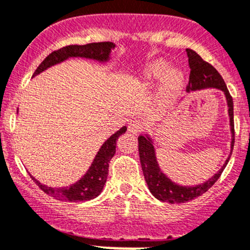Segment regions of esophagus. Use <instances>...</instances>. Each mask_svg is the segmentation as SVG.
I'll list each match as a JSON object with an SVG mask.
<instances>
[{"label": "esophagus", "mask_w": 250, "mask_h": 250, "mask_svg": "<svg viewBox=\"0 0 250 250\" xmlns=\"http://www.w3.org/2000/svg\"><path fill=\"white\" fill-rule=\"evenodd\" d=\"M144 125L143 123L140 122V121L135 120V121H130L129 122V125H128V130H129L130 133L133 134H139L143 130Z\"/></svg>", "instance_id": "obj_1"}]
</instances>
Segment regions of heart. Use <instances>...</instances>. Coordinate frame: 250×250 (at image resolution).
<instances>
[{"instance_id": "obj_1", "label": "heart", "mask_w": 250, "mask_h": 250, "mask_svg": "<svg viewBox=\"0 0 250 250\" xmlns=\"http://www.w3.org/2000/svg\"><path fill=\"white\" fill-rule=\"evenodd\" d=\"M170 63L158 59L147 63L130 77V83L134 85L144 83L151 85L159 80L156 93V103L167 106L172 103L185 86V73L177 67L169 68Z\"/></svg>"}]
</instances>
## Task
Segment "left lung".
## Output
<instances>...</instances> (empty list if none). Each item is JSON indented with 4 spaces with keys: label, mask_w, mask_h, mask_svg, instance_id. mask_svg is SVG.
Returning a JSON list of instances; mask_svg holds the SVG:
<instances>
[{
    "label": "left lung",
    "mask_w": 250,
    "mask_h": 250,
    "mask_svg": "<svg viewBox=\"0 0 250 250\" xmlns=\"http://www.w3.org/2000/svg\"><path fill=\"white\" fill-rule=\"evenodd\" d=\"M189 68H190V75H189V83L187 86V92L199 91L204 88H217L224 93L228 104V114L230 117V130H231V151L232 153L233 144H235V128H233V102L232 97L230 96L229 90L225 85L224 80L220 77L217 69L209 63L201 59L194 50L187 49ZM139 140V156H140L141 167H143L144 177L147 183L149 191L152 195L160 201H167L170 204H181L198 198L206 193L212 186L217 182L222 172L224 171L230 156L225 160L223 167L209 178L206 182L196 186H181L170 180L160 169L158 160L156 156V148H154L153 139L149 134L140 135Z\"/></svg>",
    "instance_id": "1"
}]
</instances>
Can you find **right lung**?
I'll return each instance as SVG.
<instances>
[{"label": "right lung", "instance_id": "obj_1", "mask_svg": "<svg viewBox=\"0 0 250 250\" xmlns=\"http://www.w3.org/2000/svg\"><path fill=\"white\" fill-rule=\"evenodd\" d=\"M115 44L111 42H102V43H91L86 45H68L63 46L60 50L51 52L33 73V77L41 74L48 68L56 65L70 57H81V59L94 60L97 62L106 63L110 60V54L115 49ZM127 127L123 125L120 130L112 134L107 140L101 146L97 152L91 167L86 171L85 175L78 180L77 182L70 185L69 187H48L36 180L32 175L31 178L36 182L42 190L52 198L61 201H87L97 198L103 190L105 182H106L107 173H109V163L116 152V141L118 136L125 133Z\"/></svg>", "mask_w": 250, "mask_h": 250}]
</instances>
